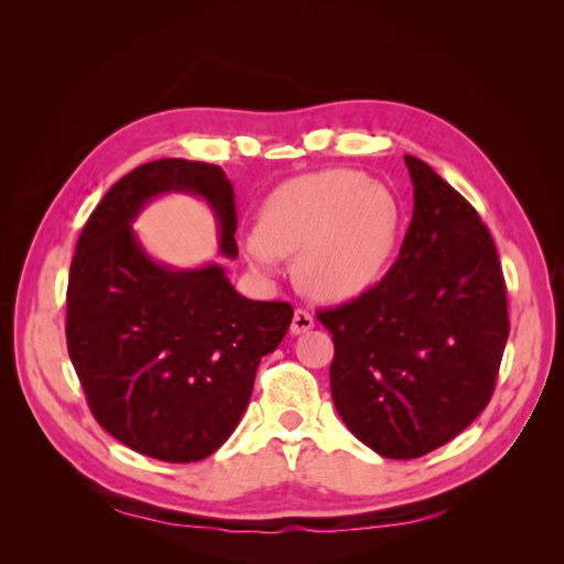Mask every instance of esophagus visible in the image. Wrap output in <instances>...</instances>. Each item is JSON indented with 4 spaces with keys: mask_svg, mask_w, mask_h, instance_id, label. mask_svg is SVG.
<instances>
[{
    "mask_svg": "<svg viewBox=\"0 0 564 564\" xmlns=\"http://www.w3.org/2000/svg\"><path fill=\"white\" fill-rule=\"evenodd\" d=\"M313 327H315V319H313V315H311L308 311L299 308V311L294 313V319H292V334H294V336H299V334L311 332Z\"/></svg>",
    "mask_w": 564,
    "mask_h": 564,
    "instance_id": "1",
    "label": "esophagus"
}]
</instances>
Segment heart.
<instances>
[{
    "instance_id": "b5f03b06",
    "label": "heart",
    "mask_w": 564,
    "mask_h": 564,
    "mask_svg": "<svg viewBox=\"0 0 564 564\" xmlns=\"http://www.w3.org/2000/svg\"><path fill=\"white\" fill-rule=\"evenodd\" d=\"M400 237V204L388 187L348 169L284 181L268 195L261 226L242 232L256 272L278 275L296 256V278L319 301H348L377 284Z\"/></svg>"
}]
</instances>
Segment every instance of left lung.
<instances>
[{
    "label": "left lung",
    "mask_w": 564,
    "mask_h": 564,
    "mask_svg": "<svg viewBox=\"0 0 564 564\" xmlns=\"http://www.w3.org/2000/svg\"><path fill=\"white\" fill-rule=\"evenodd\" d=\"M414 216L395 265L362 296L319 311L332 332V398L350 433L386 458H419L480 416L508 340L506 282L482 218L404 155Z\"/></svg>",
    "instance_id": "1"
}]
</instances>
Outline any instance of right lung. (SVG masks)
Masks as SVG:
<instances>
[{
  "instance_id": "obj_1",
  "label": "right lung",
  "mask_w": 564,
  "mask_h": 564,
  "mask_svg": "<svg viewBox=\"0 0 564 564\" xmlns=\"http://www.w3.org/2000/svg\"><path fill=\"white\" fill-rule=\"evenodd\" d=\"M169 193L207 202L218 249L235 259V191L224 169L172 158L135 166L79 235L65 334L96 421L133 452L191 464L232 435L261 357L280 346L294 311L245 299L218 263L152 259L131 224Z\"/></svg>"
}]
</instances>
